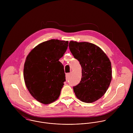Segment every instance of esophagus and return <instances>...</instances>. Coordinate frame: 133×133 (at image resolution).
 <instances>
[{
  "label": "esophagus",
  "mask_w": 133,
  "mask_h": 133,
  "mask_svg": "<svg viewBox=\"0 0 133 133\" xmlns=\"http://www.w3.org/2000/svg\"><path fill=\"white\" fill-rule=\"evenodd\" d=\"M70 75V73H68V74H66V81L68 80Z\"/></svg>",
  "instance_id": "1"
}]
</instances>
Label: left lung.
<instances>
[{
    "label": "left lung",
    "instance_id": "left-lung-1",
    "mask_svg": "<svg viewBox=\"0 0 133 133\" xmlns=\"http://www.w3.org/2000/svg\"><path fill=\"white\" fill-rule=\"evenodd\" d=\"M70 50L82 68L80 82L73 87L77 98L92 103L106 93L112 80L111 63L104 52L94 44L71 41Z\"/></svg>",
    "mask_w": 133,
    "mask_h": 133
}]
</instances>
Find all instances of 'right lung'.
I'll return each instance as SVG.
<instances>
[{
	"mask_svg": "<svg viewBox=\"0 0 133 133\" xmlns=\"http://www.w3.org/2000/svg\"><path fill=\"white\" fill-rule=\"evenodd\" d=\"M68 43V41L51 39L39 44L26 57L23 69L25 84L31 95L42 103H51L60 96L65 74L59 60Z\"/></svg>",
	"mask_w": 133,
	"mask_h": 133,
	"instance_id": "1",
	"label": "right lung"
}]
</instances>
